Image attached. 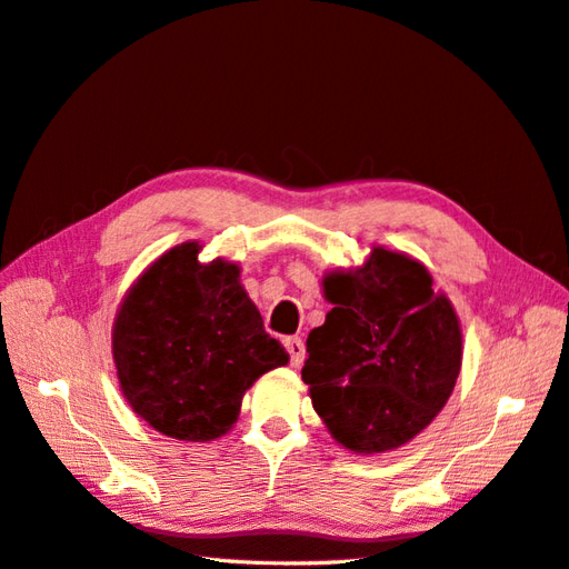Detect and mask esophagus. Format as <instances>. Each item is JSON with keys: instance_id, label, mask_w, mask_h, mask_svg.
I'll return each instance as SVG.
<instances>
[{"instance_id": "esophagus-1", "label": "esophagus", "mask_w": 569, "mask_h": 569, "mask_svg": "<svg viewBox=\"0 0 569 569\" xmlns=\"http://www.w3.org/2000/svg\"><path fill=\"white\" fill-rule=\"evenodd\" d=\"M286 349L290 353V366L300 368L302 361H306V345H302L300 337H288L286 339Z\"/></svg>"}]
</instances>
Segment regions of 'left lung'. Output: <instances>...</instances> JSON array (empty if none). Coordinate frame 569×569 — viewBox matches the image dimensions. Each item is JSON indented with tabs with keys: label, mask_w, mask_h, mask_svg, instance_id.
Segmentation results:
<instances>
[{
	"label": "left lung",
	"mask_w": 569,
	"mask_h": 569,
	"mask_svg": "<svg viewBox=\"0 0 569 569\" xmlns=\"http://www.w3.org/2000/svg\"><path fill=\"white\" fill-rule=\"evenodd\" d=\"M322 286L335 308L310 332L302 366L315 412L356 453L398 448L453 392L463 337L451 300L433 293L419 261L382 247Z\"/></svg>",
	"instance_id": "obj_1"
}]
</instances>
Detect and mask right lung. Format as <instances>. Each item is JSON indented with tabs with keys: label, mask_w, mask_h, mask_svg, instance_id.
I'll return each mask as SVG.
<instances>
[{
	"label": "right lung",
	"mask_w": 569,
	"mask_h": 569,
	"mask_svg": "<svg viewBox=\"0 0 569 569\" xmlns=\"http://www.w3.org/2000/svg\"><path fill=\"white\" fill-rule=\"evenodd\" d=\"M198 242L157 259L128 290L113 325V361L128 405L164 436L213 441L242 395L288 363L240 283V267L198 261Z\"/></svg>",
	"instance_id": "1"
}]
</instances>
